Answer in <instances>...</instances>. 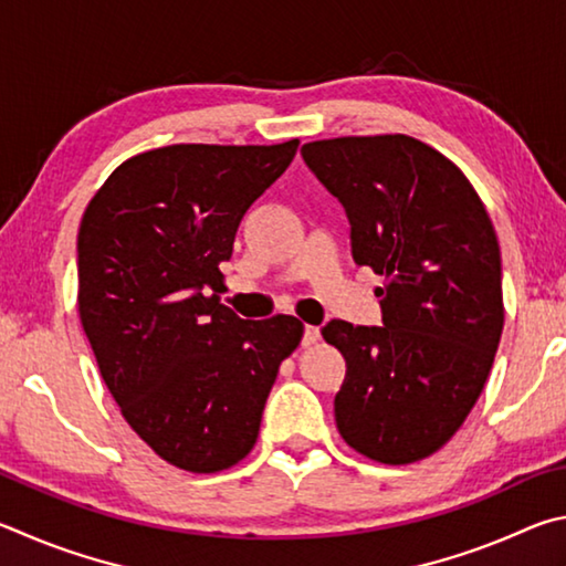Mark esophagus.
Returning a JSON list of instances; mask_svg holds the SVG:
<instances>
[{
	"label": "esophagus",
	"instance_id": "1",
	"mask_svg": "<svg viewBox=\"0 0 566 566\" xmlns=\"http://www.w3.org/2000/svg\"><path fill=\"white\" fill-rule=\"evenodd\" d=\"M321 340V328L318 325H305V333H303V345L305 348H311V345H315Z\"/></svg>",
	"mask_w": 566,
	"mask_h": 566
}]
</instances>
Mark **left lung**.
Returning a JSON list of instances; mask_svg holds the SVG:
<instances>
[{
	"mask_svg": "<svg viewBox=\"0 0 566 566\" xmlns=\"http://www.w3.org/2000/svg\"><path fill=\"white\" fill-rule=\"evenodd\" d=\"M350 218L353 258L385 277V325L331 321L348 373L335 424L355 452L410 464L462 428L502 338V258L482 198L458 166L405 134L301 148Z\"/></svg>",
	"mask_w": 566,
	"mask_h": 566,
	"instance_id": "obj_1",
	"label": "left lung"
}]
</instances>
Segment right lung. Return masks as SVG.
I'll use <instances>...</instances> for the list:
<instances>
[{"instance_id":"obj_1","label":"right lung","mask_w":566,"mask_h":566,"mask_svg":"<svg viewBox=\"0 0 566 566\" xmlns=\"http://www.w3.org/2000/svg\"><path fill=\"white\" fill-rule=\"evenodd\" d=\"M298 144L151 148L116 166L82 216L76 301L98 373L178 470L213 474L253 450L277 368L301 345L298 318L241 321L218 295L238 223Z\"/></svg>"}]
</instances>
